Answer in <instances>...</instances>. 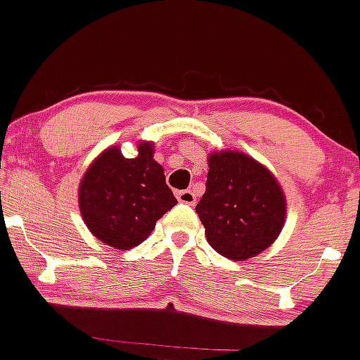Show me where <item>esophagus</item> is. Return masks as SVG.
<instances>
[{"label": "esophagus", "instance_id": "esophagus-1", "mask_svg": "<svg viewBox=\"0 0 360 360\" xmlns=\"http://www.w3.org/2000/svg\"><path fill=\"white\" fill-rule=\"evenodd\" d=\"M177 200L181 203H186V205H195V203H197V195L191 190L177 191Z\"/></svg>", "mask_w": 360, "mask_h": 360}]
</instances>
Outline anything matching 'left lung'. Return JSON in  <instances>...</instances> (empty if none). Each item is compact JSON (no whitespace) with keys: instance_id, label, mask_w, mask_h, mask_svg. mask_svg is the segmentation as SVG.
<instances>
[{"instance_id":"obj_1","label":"left lung","mask_w":360,"mask_h":360,"mask_svg":"<svg viewBox=\"0 0 360 360\" xmlns=\"http://www.w3.org/2000/svg\"><path fill=\"white\" fill-rule=\"evenodd\" d=\"M195 209L210 248L235 261L270 248L285 221L284 191L274 174L233 150L209 155L205 193Z\"/></svg>"}]
</instances>
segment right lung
I'll use <instances>...</instances> for the list:
<instances>
[{
	"label": "right lung",
	"instance_id": "1",
	"mask_svg": "<svg viewBox=\"0 0 360 360\" xmlns=\"http://www.w3.org/2000/svg\"><path fill=\"white\" fill-rule=\"evenodd\" d=\"M137 157L120 148L104 150L82 177L79 212L96 238L115 249H132L150 237L155 224L177 200L165 184L163 167L150 141L137 144Z\"/></svg>",
	"mask_w": 360,
	"mask_h": 360
}]
</instances>
